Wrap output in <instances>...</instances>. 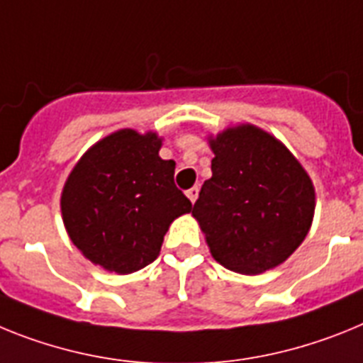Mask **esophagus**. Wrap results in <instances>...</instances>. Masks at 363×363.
Wrapping results in <instances>:
<instances>
[{
	"label": "esophagus",
	"instance_id": "esophagus-1",
	"mask_svg": "<svg viewBox=\"0 0 363 363\" xmlns=\"http://www.w3.org/2000/svg\"><path fill=\"white\" fill-rule=\"evenodd\" d=\"M186 195H188V199H190L191 203H195V201H197V195H199V188L194 186V188H190V190L186 191Z\"/></svg>",
	"mask_w": 363,
	"mask_h": 363
}]
</instances>
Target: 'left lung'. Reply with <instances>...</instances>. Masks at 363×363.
<instances>
[{"mask_svg":"<svg viewBox=\"0 0 363 363\" xmlns=\"http://www.w3.org/2000/svg\"><path fill=\"white\" fill-rule=\"evenodd\" d=\"M212 177L204 181L191 216L213 259L256 276L276 269L307 238L316 191L289 147L254 124L208 135Z\"/></svg>","mask_w":363,"mask_h":363,"instance_id":"8db88e82","label":"left lung"}]
</instances>
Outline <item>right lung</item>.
<instances>
[{"mask_svg":"<svg viewBox=\"0 0 363 363\" xmlns=\"http://www.w3.org/2000/svg\"><path fill=\"white\" fill-rule=\"evenodd\" d=\"M157 131L124 128L100 138L69 173L60 197L72 245L100 269L131 274L160 254L190 199L173 182L175 162L160 159Z\"/></svg>","mask_w":363,"mask_h":363,"instance_id":"right-lung-1","label":"right lung"}]
</instances>
